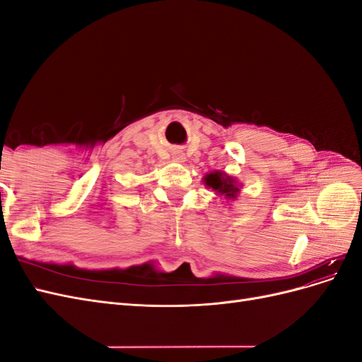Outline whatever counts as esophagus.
Returning a JSON list of instances; mask_svg holds the SVG:
<instances>
[{
  "instance_id": "esophagus-1",
  "label": "esophagus",
  "mask_w": 362,
  "mask_h": 362,
  "mask_svg": "<svg viewBox=\"0 0 362 362\" xmlns=\"http://www.w3.org/2000/svg\"><path fill=\"white\" fill-rule=\"evenodd\" d=\"M173 160H175V161H177V163H184V161H185L184 156H181V154H177V156H173Z\"/></svg>"
}]
</instances>
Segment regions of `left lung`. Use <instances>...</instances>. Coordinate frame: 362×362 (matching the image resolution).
Here are the masks:
<instances>
[{
    "label": "left lung",
    "mask_w": 362,
    "mask_h": 362,
    "mask_svg": "<svg viewBox=\"0 0 362 362\" xmlns=\"http://www.w3.org/2000/svg\"><path fill=\"white\" fill-rule=\"evenodd\" d=\"M204 182L208 187H211L217 194L223 196L225 199L233 201L240 193V184L231 175L225 173L223 170H214L211 173H206L204 177Z\"/></svg>",
    "instance_id": "8db88e82"
}]
</instances>
